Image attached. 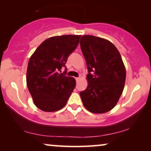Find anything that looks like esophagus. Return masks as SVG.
Here are the masks:
<instances>
[{"instance_id":"esophagus-1","label":"esophagus","mask_w":151,"mask_h":151,"mask_svg":"<svg viewBox=\"0 0 151 151\" xmlns=\"http://www.w3.org/2000/svg\"><path fill=\"white\" fill-rule=\"evenodd\" d=\"M75 79H76V81H79V80L80 79V77H76Z\"/></svg>"}]
</instances>
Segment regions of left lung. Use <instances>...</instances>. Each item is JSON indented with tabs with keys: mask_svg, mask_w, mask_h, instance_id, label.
Instances as JSON below:
<instances>
[{
	"mask_svg": "<svg viewBox=\"0 0 151 151\" xmlns=\"http://www.w3.org/2000/svg\"><path fill=\"white\" fill-rule=\"evenodd\" d=\"M80 45L88 74V86L80 92L82 102L92 113H105L119 101L126 81L121 55L108 40L91 35L81 37Z\"/></svg>",
	"mask_w": 151,
	"mask_h": 151,
	"instance_id": "1",
	"label": "left lung"
}]
</instances>
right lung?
<instances>
[{
    "label": "right lung",
    "instance_id": "1",
    "mask_svg": "<svg viewBox=\"0 0 151 151\" xmlns=\"http://www.w3.org/2000/svg\"><path fill=\"white\" fill-rule=\"evenodd\" d=\"M80 35L50 37L37 48L27 65V88L35 106L45 112L63 108L76 86L74 78L67 77L65 67L70 54L79 43ZM60 72L59 73V71Z\"/></svg>",
    "mask_w": 151,
    "mask_h": 151
}]
</instances>
